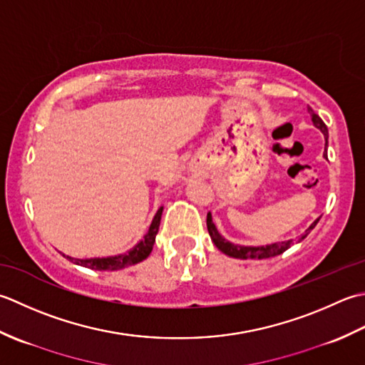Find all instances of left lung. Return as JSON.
I'll return each mask as SVG.
<instances>
[{
	"label": "left lung",
	"mask_w": 365,
	"mask_h": 365,
	"mask_svg": "<svg viewBox=\"0 0 365 365\" xmlns=\"http://www.w3.org/2000/svg\"><path fill=\"white\" fill-rule=\"evenodd\" d=\"M307 111H309L310 116H312V123H314L315 128L323 132L324 140H326V146H328V128H326V124L323 123L322 118H319L310 107H307ZM323 155H324V159H328V154H326V151H324ZM318 220H319V217L306 230V233L297 237L296 242H301L304 237H306L312 232V230L315 228V225L318 224ZM206 225H207V232H210L211 240L215 244V247H217L220 252H224L225 255L233 257V258H241V259L271 258V257H276V255L284 254L285 250H288L294 244V240H288V241H282V242H274V244H267V245H241V244H233V242L227 241L225 237L219 233L217 227H215L214 222H212L211 212H207Z\"/></svg>",
	"instance_id": "8db88e82"
}]
</instances>
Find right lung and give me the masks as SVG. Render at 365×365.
<instances>
[{
    "label": "right lung",
    "instance_id": "obj_1",
    "mask_svg": "<svg viewBox=\"0 0 365 365\" xmlns=\"http://www.w3.org/2000/svg\"><path fill=\"white\" fill-rule=\"evenodd\" d=\"M162 211H163V206H160L159 211L155 212L151 225L148 228V233L143 236V240H141L137 245H133V247L129 252H125V254H120L115 257H102V258H85V259L72 258L64 254L63 255L72 263L83 267H89V269H96V271H118V269H124V267L143 262V259L150 257L153 250V245L155 242V235L159 232Z\"/></svg>",
    "mask_w": 365,
    "mask_h": 365
}]
</instances>
